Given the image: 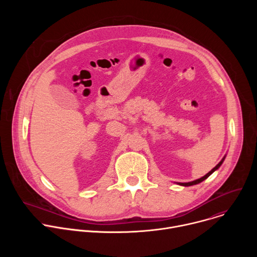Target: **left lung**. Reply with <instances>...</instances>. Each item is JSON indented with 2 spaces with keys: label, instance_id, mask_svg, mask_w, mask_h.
Segmentation results:
<instances>
[{
  "label": "left lung",
  "instance_id": "left-lung-1",
  "mask_svg": "<svg viewBox=\"0 0 257 257\" xmlns=\"http://www.w3.org/2000/svg\"><path fill=\"white\" fill-rule=\"evenodd\" d=\"M225 159H226V156L222 159V161L219 162L211 171H209L206 175H204L203 177H201V178H199V179H197V180H194V181H191V182H187V183H177L178 185H181V186H185V187H187V186H192V185H196V184H198V183H201L202 181H204L205 179H207L213 172H215L219 167L222 166V164L224 163V161H225Z\"/></svg>",
  "mask_w": 257,
  "mask_h": 257
}]
</instances>
